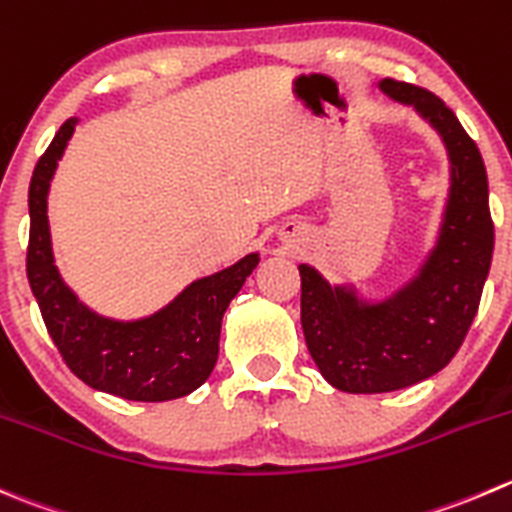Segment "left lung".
<instances>
[{
  "label": "left lung",
  "instance_id": "8db88e82",
  "mask_svg": "<svg viewBox=\"0 0 512 512\" xmlns=\"http://www.w3.org/2000/svg\"><path fill=\"white\" fill-rule=\"evenodd\" d=\"M377 87L438 132L450 190L435 247L385 300H362L355 285H330L315 267L300 265L307 350L332 388L355 395L410 388L453 360L478 312L495 245L483 157L453 109L413 84L382 79Z\"/></svg>",
  "mask_w": 512,
  "mask_h": 512
}]
</instances>
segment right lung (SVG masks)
<instances>
[{
	"instance_id": "1",
	"label": "right lung",
	"mask_w": 512,
	"mask_h": 512,
	"mask_svg": "<svg viewBox=\"0 0 512 512\" xmlns=\"http://www.w3.org/2000/svg\"><path fill=\"white\" fill-rule=\"evenodd\" d=\"M79 119L59 127L29 182L27 277L44 325L69 370L89 388L140 403L185 398L215 370L222 315L260 262L250 252L235 265L190 282L155 315L112 320L89 310L54 265L47 197Z\"/></svg>"
}]
</instances>
